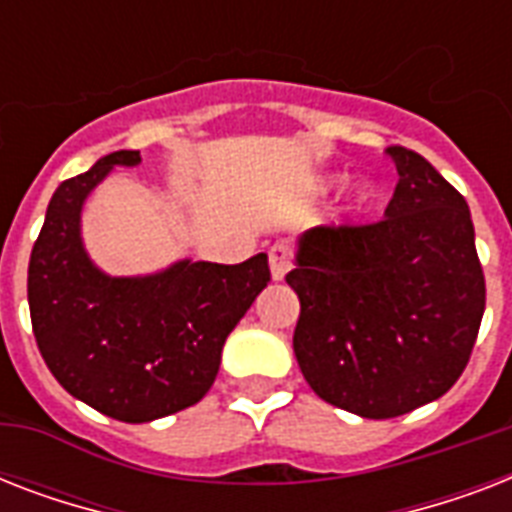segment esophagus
Segmentation results:
<instances>
[{"label":"esophagus","instance_id":"esophagus-1","mask_svg":"<svg viewBox=\"0 0 512 512\" xmlns=\"http://www.w3.org/2000/svg\"><path fill=\"white\" fill-rule=\"evenodd\" d=\"M268 260H271V273L273 279L281 281L287 276V271L292 268V260H295V252L289 247L287 241H276L271 249H268Z\"/></svg>","mask_w":512,"mask_h":512}]
</instances>
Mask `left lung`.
Listing matches in <instances>:
<instances>
[{"label":"left lung","mask_w":512,"mask_h":512,"mask_svg":"<svg viewBox=\"0 0 512 512\" xmlns=\"http://www.w3.org/2000/svg\"><path fill=\"white\" fill-rule=\"evenodd\" d=\"M377 223L319 225L287 284L300 297L295 345L313 393L366 420L430 404L460 380L486 308L468 201L417 151Z\"/></svg>","instance_id":"8db88e82"}]
</instances>
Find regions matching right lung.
<instances>
[{"instance_id": "obj_1", "label": "right lung", "mask_w": 512, "mask_h": 512, "mask_svg": "<svg viewBox=\"0 0 512 512\" xmlns=\"http://www.w3.org/2000/svg\"><path fill=\"white\" fill-rule=\"evenodd\" d=\"M114 151L52 193L28 260V311L52 377L119 422H151L207 396L225 337L271 281L268 257L239 265L183 263L146 279H108L84 255L79 212L114 164Z\"/></svg>"}]
</instances>
